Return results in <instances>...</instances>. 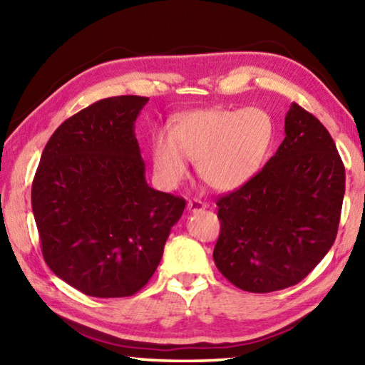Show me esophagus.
<instances>
[{
	"instance_id": "esophagus-1",
	"label": "esophagus",
	"mask_w": 365,
	"mask_h": 365,
	"mask_svg": "<svg viewBox=\"0 0 365 365\" xmlns=\"http://www.w3.org/2000/svg\"><path fill=\"white\" fill-rule=\"evenodd\" d=\"M187 207H188L190 212H197V211H202V209H206L207 205H206V202L200 201V200H190Z\"/></svg>"
}]
</instances>
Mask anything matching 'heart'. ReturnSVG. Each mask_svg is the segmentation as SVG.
<instances>
[{
    "instance_id": "heart-1",
    "label": "heart",
    "mask_w": 365,
    "mask_h": 365,
    "mask_svg": "<svg viewBox=\"0 0 365 365\" xmlns=\"http://www.w3.org/2000/svg\"><path fill=\"white\" fill-rule=\"evenodd\" d=\"M274 141V122L265 110L197 109L183 114L170 132L153 140V165L159 182L175 188L188 175V159L209 187L233 191L255 177Z\"/></svg>"
}]
</instances>
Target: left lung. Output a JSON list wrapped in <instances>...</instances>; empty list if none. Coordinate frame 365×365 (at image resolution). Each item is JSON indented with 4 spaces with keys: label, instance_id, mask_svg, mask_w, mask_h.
I'll list each match as a JSON object with an SVG mask.
<instances>
[{
    "label": "left lung",
    "instance_id": "1",
    "mask_svg": "<svg viewBox=\"0 0 365 365\" xmlns=\"http://www.w3.org/2000/svg\"><path fill=\"white\" fill-rule=\"evenodd\" d=\"M344 178L329 130L293 103L277 153L245 187L217 201L212 256L220 274L250 293L299 283L335 242Z\"/></svg>",
    "mask_w": 365,
    "mask_h": 365
}]
</instances>
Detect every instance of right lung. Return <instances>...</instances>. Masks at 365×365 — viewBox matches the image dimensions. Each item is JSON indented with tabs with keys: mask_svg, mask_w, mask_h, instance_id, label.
<instances>
[{
	"mask_svg": "<svg viewBox=\"0 0 365 365\" xmlns=\"http://www.w3.org/2000/svg\"><path fill=\"white\" fill-rule=\"evenodd\" d=\"M150 101L114 96L61 123L41 153L32 209L48 267L95 298L143 288L185 200L151 188L135 137Z\"/></svg>",
	"mask_w": 365,
	"mask_h": 365,
	"instance_id": "1",
	"label": "right lung"
}]
</instances>
